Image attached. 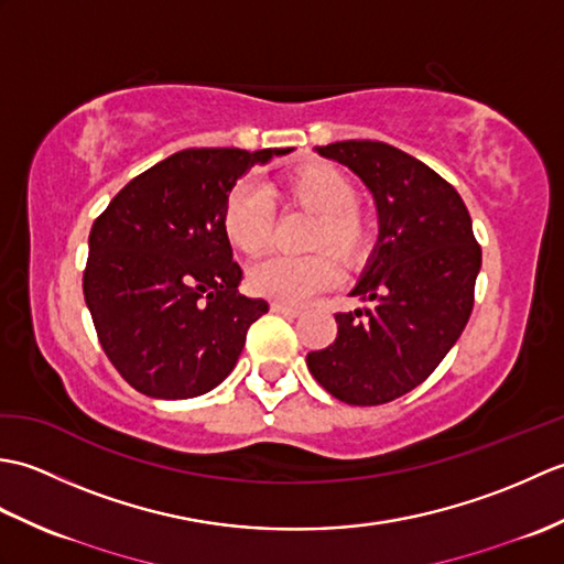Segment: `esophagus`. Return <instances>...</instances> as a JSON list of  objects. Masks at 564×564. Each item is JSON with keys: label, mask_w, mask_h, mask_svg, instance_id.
Listing matches in <instances>:
<instances>
[{"label": "esophagus", "mask_w": 564, "mask_h": 564, "mask_svg": "<svg viewBox=\"0 0 564 564\" xmlns=\"http://www.w3.org/2000/svg\"><path fill=\"white\" fill-rule=\"evenodd\" d=\"M271 310H273V313L289 315V317H301V315H303L301 307H293V305H289V303H279V301L271 303Z\"/></svg>", "instance_id": "obj_1"}]
</instances>
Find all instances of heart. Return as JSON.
Here are the masks:
<instances>
[{
	"instance_id": "heart-1",
	"label": "heart",
	"mask_w": 564,
	"mask_h": 564,
	"mask_svg": "<svg viewBox=\"0 0 564 564\" xmlns=\"http://www.w3.org/2000/svg\"><path fill=\"white\" fill-rule=\"evenodd\" d=\"M281 196L317 215L313 247H329L339 259L356 263L370 247V223L356 208L351 176L329 162L297 166L281 184ZM273 206L267 191L251 182L230 188L223 206V232L235 249L257 254L269 245ZM341 279L329 254H271L249 269V289L281 303H307Z\"/></svg>"
}]
</instances>
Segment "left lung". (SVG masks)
<instances>
[{"label":"left lung","mask_w":564,"mask_h":564,"mask_svg":"<svg viewBox=\"0 0 564 564\" xmlns=\"http://www.w3.org/2000/svg\"><path fill=\"white\" fill-rule=\"evenodd\" d=\"M315 152L373 194L378 242L351 291L370 305L339 313L337 339L307 354V368L346 404H386L424 382L460 339L482 251L458 191L412 154L376 140Z\"/></svg>","instance_id":"1"}]
</instances>
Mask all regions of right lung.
Masks as SVG:
<instances>
[{
    "label": "right lung",
    "mask_w": 564,
    "mask_h": 564,
    "mask_svg": "<svg viewBox=\"0 0 564 564\" xmlns=\"http://www.w3.org/2000/svg\"><path fill=\"white\" fill-rule=\"evenodd\" d=\"M291 148L182 150L118 191L89 232L84 301L101 349L154 400H188L232 373L269 303L239 295L223 232L230 188Z\"/></svg>",
    "instance_id": "1"
}]
</instances>
